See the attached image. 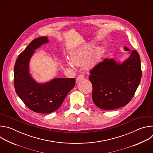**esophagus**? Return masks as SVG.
Wrapping results in <instances>:
<instances>
[{"label": "esophagus", "instance_id": "esophagus-1", "mask_svg": "<svg viewBox=\"0 0 153 153\" xmlns=\"http://www.w3.org/2000/svg\"><path fill=\"white\" fill-rule=\"evenodd\" d=\"M84 78H85V77H84V76H83V74H79V75L77 76V79H76V81L78 82V81H79V80H80L83 79Z\"/></svg>", "mask_w": 153, "mask_h": 153}]
</instances>
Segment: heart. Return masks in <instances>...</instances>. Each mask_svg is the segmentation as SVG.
Returning <instances> with one entry per match:
<instances>
[{
  "mask_svg": "<svg viewBox=\"0 0 153 153\" xmlns=\"http://www.w3.org/2000/svg\"><path fill=\"white\" fill-rule=\"evenodd\" d=\"M93 45H88L84 47L74 51L70 54V59H67V63L70 67H73L74 65H81L83 63V67L87 70L92 68L100 55V49L93 50Z\"/></svg>",
  "mask_w": 153,
  "mask_h": 153,
  "instance_id": "obj_1",
  "label": "heart"
}]
</instances>
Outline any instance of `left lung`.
Masks as SVG:
<instances>
[{"label": "left lung", "mask_w": 153, "mask_h": 153, "mask_svg": "<svg viewBox=\"0 0 153 153\" xmlns=\"http://www.w3.org/2000/svg\"><path fill=\"white\" fill-rule=\"evenodd\" d=\"M129 51V58L120 64L113 59H105L90 71L92 98L102 110H114L127 105L133 97L142 77L139 53Z\"/></svg>", "instance_id": "8db88e82"}]
</instances>
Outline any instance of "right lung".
Wrapping results in <instances>:
<instances>
[{
	"mask_svg": "<svg viewBox=\"0 0 153 153\" xmlns=\"http://www.w3.org/2000/svg\"><path fill=\"white\" fill-rule=\"evenodd\" d=\"M48 42L45 36L31 42L19 54L14 69V85L17 94L31 110L43 114L57 110L76 82L74 78H58L39 84L31 77L28 68L30 59L35 50Z\"/></svg>",
	"mask_w": 153,
	"mask_h": 153,
	"instance_id": "add662e5",
	"label": "right lung"
}]
</instances>
